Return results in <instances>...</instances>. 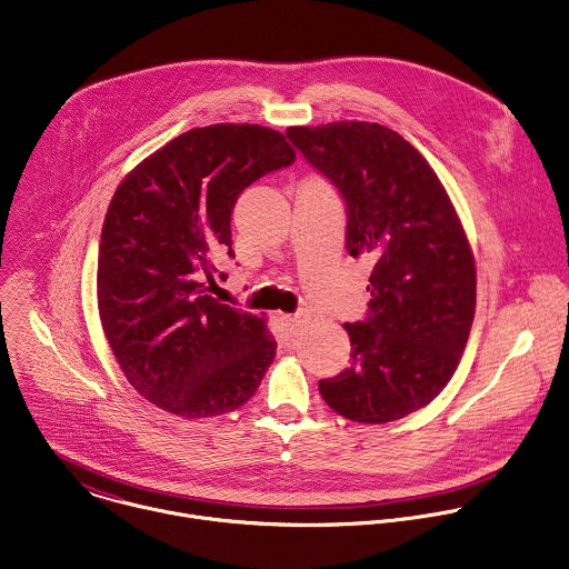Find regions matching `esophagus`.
Here are the masks:
<instances>
[{"instance_id": "obj_1", "label": "esophagus", "mask_w": 569, "mask_h": 569, "mask_svg": "<svg viewBox=\"0 0 569 569\" xmlns=\"http://www.w3.org/2000/svg\"><path fill=\"white\" fill-rule=\"evenodd\" d=\"M281 321H283V326H286V330L290 335H299L303 330L306 321H308V315H303V312H299V315H283Z\"/></svg>"}]
</instances>
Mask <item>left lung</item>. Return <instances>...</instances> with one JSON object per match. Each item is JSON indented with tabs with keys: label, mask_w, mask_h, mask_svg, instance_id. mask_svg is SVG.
I'll return each instance as SVG.
<instances>
[{
	"label": "left lung",
	"mask_w": 569,
	"mask_h": 569,
	"mask_svg": "<svg viewBox=\"0 0 569 569\" xmlns=\"http://www.w3.org/2000/svg\"><path fill=\"white\" fill-rule=\"evenodd\" d=\"M286 134L343 197L348 252L375 263L368 317L346 323L352 361L319 392L350 421L403 419L439 397L470 337L477 268L466 230L437 172L399 132L337 121Z\"/></svg>",
	"instance_id": "1"
}]
</instances>
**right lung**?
<instances>
[{"label": "right lung", "mask_w": 569, "mask_h": 569, "mask_svg": "<svg viewBox=\"0 0 569 569\" xmlns=\"http://www.w3.org/2000/svg\"><path fill=\"white\" fill-rule=\"evenodd\" d=\"M295 157L277 130L214 123L174 137L114 190L99 241V317L128 383L161 410L228 415L270 368L277 341L266 319L206 292L214 259H234L239 194Z\"/></svg>", "instance_id": "obj_1"}]
</instances>
